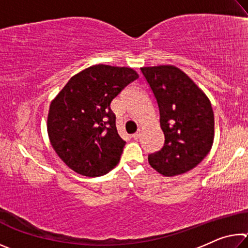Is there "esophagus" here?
Returning a JSON list of instances; mask_svg holds the SVG:
<instances>
[{
	"label": "esophagus",
	"mask_w": 248,
	"mask_h": 248,
	"mask_svg": "<svg viewBox=\"0 0 248 248\" xmlns=\"http://www.w3.org/2000/svg\"><path fill=\"white\" fill-rule=\"evenodd\" d=\"M140 136H141V133H140V131H138V132H136V133H133L132 134V138L134 140H138L140 138Z\"/></svg>",
	"instance_id": "1"
}]
</instances>
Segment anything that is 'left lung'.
I'll use <instances>...</instances> for the list:
<instances>
[{
	"mask_svg": "<svg viewBox=\"0 0 248 248\" xmlns=\"http://www.w3.org/2000/svg\"><path fill=\"white\" fill-rule=\"evenodd\" d=\"M159 110L163 148L149 154V163L164 176L196 167L207 156L215 138V116L209 98L174 65L141 68Z\"/></svg>",
	"mask_w": 248,
	"mask_h": 248,
	"instance_id": "left-lung-1",
	"label": "left lung"
}]
</instances>
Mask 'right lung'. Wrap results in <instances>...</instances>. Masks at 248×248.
Instances as JSON below:
<instances>
[{"mask_svg": "<svg viewBox=\"0 0 248 248\" xmlns=\"http://www.w3.org/2000/svg\"><path fill=\"white\" fill-rule=\"evenodd\" d=\"M138 78L124 66H90L71 78L50 104V142L75 173L98 177L119 163L125 142L117 131L110 103Z\"/></svg>", "mask_w": 248, "mask_h": 248, "instance_id": "1", "label": "right lung"}]
</instances>
